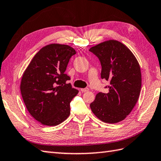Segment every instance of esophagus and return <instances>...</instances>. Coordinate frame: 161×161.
<instances>
[{
    "label": "esophagus",
    "instance_id": "esophagus-1",
    "mask_svg": "<svg viewBox=\"0 0 161 161\" xmlns=\"http://www.w3.org/2000/svg\"><path fill=\"white\" fill-rule=\"evenodd\" d=\"M89 91L88 88H81V91L82 92H88Z\"/></svg>",
    "mask_w": 161,
    "mask_h": 161
}]
</instances>
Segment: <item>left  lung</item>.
<instances>
[{"instance_id": "1", "label": "left lung", "mask_w": 161, "mask_h": 161, "mask_svg": "<svg viewBox=\"0 0 161 161\" xmlns=\"http://www.w3.org/2000/svg\"><path fill=\"white\" fill-rule=\"evenodd\" d=\"M89 51L102 65L101 77L110 82L106 93L99 92L91 103V110L101 121L116 123L128 116L139 99L141 88L139 64L129 48L117 40H110Z\"/></svg>"}]
</instances>
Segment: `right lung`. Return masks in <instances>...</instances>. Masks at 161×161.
I'll list each match as a JSON object with an SVG mask.
<instances>
[{"label": "right lung", "instance_id": "1", "mask_svg": "<svg viewBox=\"0 0 161 161\" xmlns=\"http://www.w3.org/2000/svg\"><path fill=\"white\" fill-rule=\"evenodd\" d=\"M76 53L69 45L51 44L37 53L26 69L20 84L27 110L42 124L58 125L69 117L70 103L78 91L65 74L70 58Z\"/></svg>", "mask_w": 161, "mask_h": 161}]
</instances>
